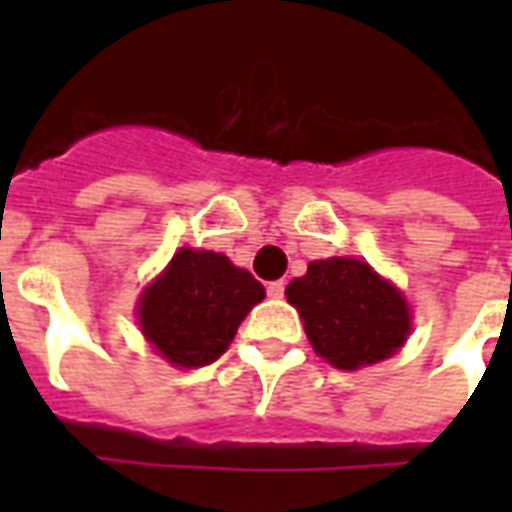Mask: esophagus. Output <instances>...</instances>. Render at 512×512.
Masks as SVG:
<instances>
[{
    "mask_svg": "<svg viewBox=\"0 0 512 512\" xmlns=\"http://www.w3.org/2000/svg\"><path fill=\"white\" fill-rule=\"evenodd\" d=\"M268 297L281 300V297H284V281H271V284H268Z\"/></svg>",
    "mask_w": 512,
    "mask_h": 512,
    "instance_id": "34e87169",
    "label": "esophagus"
}]
</instances>
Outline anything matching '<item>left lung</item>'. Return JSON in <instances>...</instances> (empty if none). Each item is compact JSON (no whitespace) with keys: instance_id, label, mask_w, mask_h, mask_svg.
<instances>
[{"instance_id":"left-lung-1","label":"left lung","mask_w":512,"mask_h":512,"mask_svg":"<svg viewBox=\"0 0 512 512\" xmlns=\"http://www.w3.org/2000/svg\"><path fill=\"white\" fill-rule=\"evenodd\" d=\"M313 350L345 372L396 353L412 332V311L401 289L356 257L313 260L287 287Z\"/></svg>"}]
</instances>
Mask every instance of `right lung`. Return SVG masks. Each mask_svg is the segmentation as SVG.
Returning a JSON list of instances; mask_svg holds the SVG:
<instances>
[{
	"instance_id": "1",
	"label": "right lung",
	"mask_w": 512,
	"mask_h": 512,
	"mask_svg": "<svg viewBox=\"0 0 512 512\" xmlns=\"http://www.w3.org/2000/svg\"><path fill=\"white\" fill-rule=\"evenodd\" d=\"M263 297V284L225 255L183 247L143 289L140 332L172 366H207L228 350Z\"/></svg>"
}]
</instances>
